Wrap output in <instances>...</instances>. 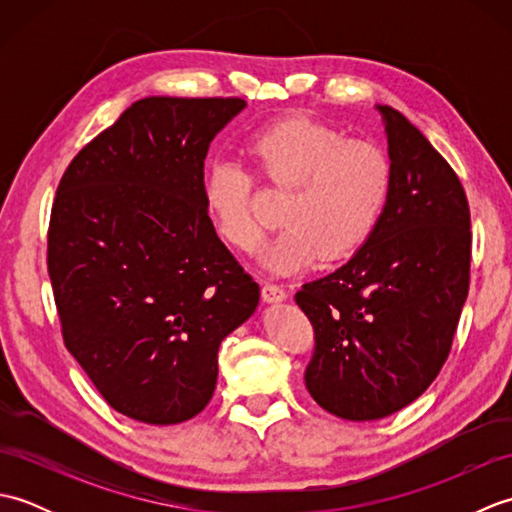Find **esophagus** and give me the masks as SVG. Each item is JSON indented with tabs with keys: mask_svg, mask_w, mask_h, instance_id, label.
Wrapping results in <instances>:
<instances>
[{
	"mask_svg": "<svg viewBox=\"0 0 512 512\" xmlns=\"http://www.w3.org/2000/svg\"><path fill=\"white\" fill-rule=\"evenodd\" d=\"M262 297H264V301H268V303H277V301H284L288 295H286V290L281 288V286H277V284H266L262 286Z\"/></svg>",
	"mask_w": 512,
	"mask_h": 512,
	"instance_id": "obj_1",
	"label": "esophagus"
}]
</instances>
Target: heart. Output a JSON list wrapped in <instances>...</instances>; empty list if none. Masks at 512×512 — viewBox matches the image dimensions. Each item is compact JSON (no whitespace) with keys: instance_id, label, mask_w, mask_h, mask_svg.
<instances>
[{"instance_id":"heart-1","label":"heart","mask_w":512,"mask_h":512,"mask_svg":"<svg viewBox=\"0 0 512 512\" xmlns=\"http://www.w3.org/2000/svg\"><path fill=\"white\" fill-rule=\"evenodd\" d=\"M246 149L259 176L288 189L284 228L262 253L273 273H295L321 255L350 257L376 228L391 191L387 151L365 138L292 116L259 129ZM204 206L215 233L237 250L255 248L262 222L253 211V173L235 158H213L204 173Z\"/></svg>"}]
</instances>
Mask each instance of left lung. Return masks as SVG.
I'll list each match as a JSON object with an SVG mask.
<instances>
[{
  "label": "left lung",
  "instance_id": "8db88e82",
  "mask_svg": "<svg viewBox=\"0 0 512 512\" xmlns=\"http://www.w3.org/2000/svg\"><path fill=\"white\" fill-rule=\"evenodd\" d=\"M391 191L365 246L295 295L314 330L306 387L345 420L407 407L449 358L471 281V209L458 173L394 107Z\"/></svg>",
  "mask_w": 512,
  "mask_h": 512
}]
</instances>
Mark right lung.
<instances>
[{
    "mask_svg": "<svg viewBox=\"0 0 512 512\" xmlns=\"http://www.w3.org/2000/svg\"><path fill=\"white\" fill-rule=\"evenodd\" d=\"M244 105L140 99L72 158L54 195L48 275L63 343L107 405L138 422L198 416L220 343L259 303L202 193L211 140Z\"/></svg>",
    "mask_w": 512,
    "mask_h": 512,
    "instance_id": "right-lung-1",
    "label": "right lung"
}]
</instances>
